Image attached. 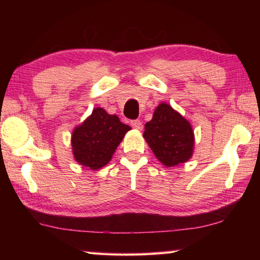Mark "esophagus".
I'll list each match as a JSON object with an SVG mask.
<instances>
[{
  "label": "esophagus",
  "mask_w": 260,
  "mask_h": 260,
  "mask_svg": "<svg viewBox=\"0 0 260 260\" xmlns=\"http://www.w3.org/2000/svg\"><path fill=\"white\" fill-rule=\"evenodd\" d=\"M131 125L133 126V128H135V129H138V131H141L143 128V125H142V121L141 120H139V119H136V120H132L131 121Z\"/></svg>",
  "instance_id": "1"
}]
</instances>
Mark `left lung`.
Wrapping results in <instances>:
<instances>
[{
	"mask_svg": "<svg viewBox=\"0 0 260 260\" xmlns=\"http://www.w3.org/2000/svg\"><path fill=\"white\" fill-rule=\"evenodd\" d=\"M144 139L165 166L186 162L192 155L193 132L189 122L169 104L161 103L144 125Z\"/></svg>",
	"mask_w": 260,
	"mask_h": 260,
	"instance_id": "obj_1",
	"label": "left lung"
}]
</instances>
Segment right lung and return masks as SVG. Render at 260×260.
I'll return each mask as SVG.
<instances>
[{
    "label": "right lung",
    "instance_id": "right-lung-1",
    "mask_svg": "<svg viewBox=\"0 0 260 260\" xmlns=\"http://www.w3.org/2000/svg\"><path fill=\"white\" fill-rule=\"evenodd\" d=\"M131 129L116 114L96 108L87 119L74 129L72 148L76 160L91 170H99L111 160L113 152Z\"/></svg>",
    "mask_w": 260,
    "mask_h": 260
}]
</instances>
